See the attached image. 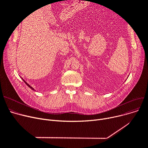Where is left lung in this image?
<instances>
[{
	"label": "left lung",
	"instance_id": "obj_1",
	"mask_svg": "<svg viewBox=\"0 0 148 148\" xmlns=\"http://www.w3.org/2000/svg\"><path fill=\"white\" fill-rule=\"evenodd\" d=\"M127 79H126V80H127Z\"/></svg>",
	"mask_w": 148,
	"mask_h": 148
}]
</instances>
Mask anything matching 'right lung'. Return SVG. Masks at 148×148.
<instances>
[{
  "label": "right lung",
  "instance_id": "1",
  "mask_svg": "<svg viewBox=\"0 0 148 148\" xmlns=\"http://www.w3.org/2000/svg\"><path fill=\"white\" fill-rule=\"evenodd\" d=\"M21 79H22L23 81H24V82H25V83H26V84L27 85V86H29V88H30L31 89H32V90H35V89H34V88H33L32 86H30V85H29V84H28V83H27V82H26V81H25L24 79H23V78H21Z\"/></svg>",
  "mask_w": 148,
  "mask_h": 148
}]
</instances>
